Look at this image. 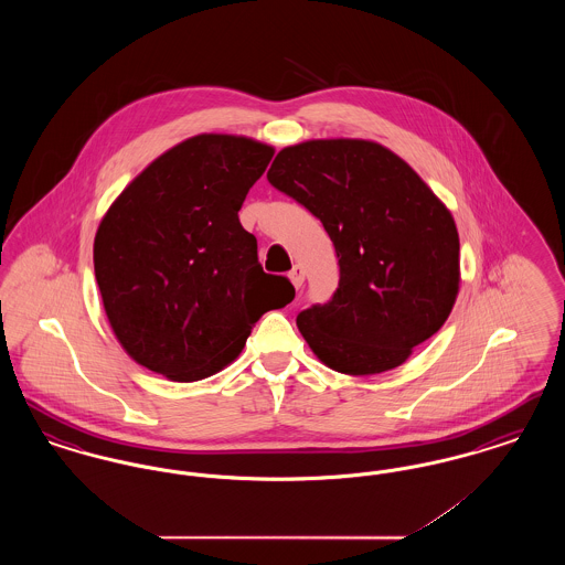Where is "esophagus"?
I'll list each match as a JSON object with an SVG mask.
<instances>
[{
	"mask_svg": "<svg viewBox=\"0 0 565 565\" xmlns=\"http://www.w3.org/2000/svg\"><path fill=\"white\" fill-rule=\"evenodd\" d=\"M288 277H290V281L295 284L296 290L302 286V281H305V270L300 269L298 265H296L295 269L288 273Z\"/></svg>",
	"mask_w": 565,
	"mask_h": 565,
	"instance_id": "esophagus-1",
	"label": "esophagus"
}]
</instances>
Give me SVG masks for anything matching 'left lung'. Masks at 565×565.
I'll use <instances>...</instances> for the list:
<instances>
[{"label":"left lung","mask_w":565,"mask_h":565,"mask_svg":"<svg viewBox=\"0 0 565 565\" xmlns=\"http://www.w3.org/2000/svg\"><path fill=\"white\" fill-rule=\"evenodd\" d=\"M267 178L320 217L339 258L337 292L296 318L307 345L343 375L401 366L456 305L451 212L408 162L369 139L288 146Z\"/></svg>","instance_id":"1"}]
</instances>
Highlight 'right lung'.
I'll return each mask as SVG.
<instances>
[{
  "instance_id": "add662e5",
  "label": "right lung",
  "mask_w": 565,
  "mask_h": 565,
  "mask_svg": "<svg viewBox=\"0 0 565 565\" xmlns=\"http://www.w3.org/2000/svg\"><path fill=\"white\" fill-rule=\"evenodd\" d=\"M275 150L243 135L201 134L169 148L118 194L95 245L109 326L137 364L171 381L220 373L254 323L295 298L265 273L239 222Z\"/></svg>"
}]
</instances>
